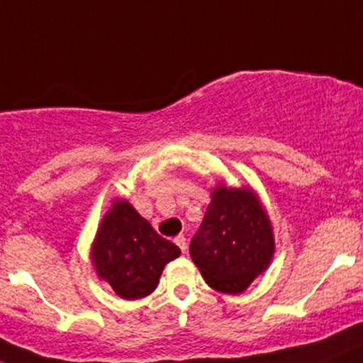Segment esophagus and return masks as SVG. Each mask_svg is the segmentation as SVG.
I'll use <instances>...</instances> for the list:
<instances>
[{"mask_svg": "<svg viewBox=\"0 0 363 363\" xmlns=\"http://www.w3.org/2000/svg\"><path fill=\"white\" fill-rule=\"evenodd\" d=\"M174 244L179 247V250H182V253H185V251H187V239H185L184 235L176 237Z\"/></svg>", "mask_w": 363, "mask_h": 363, "instance_id": "esophagus-1", "label": "esophagus"}]
</instances>
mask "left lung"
<instances>
[{
  "label": "left lung",
  "instance_id": "1",
  "mask_svg": "<svg viewBox=\"0 0 363 363\" xmlns=\"http://www.w3.org/2000/svg\"><path fill=\"white\" fill-rule=\"evenodd\" d=\"M189 251L210 287L224 294L246 291L274 255L271 220L253 189L217 185Z\"/></svg>",
  "mask_w": 363,
  "mask_h": 363
}]
</instances>
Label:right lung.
<instances>
[{"mask_svg":"<svg viewBox=\"0 0 363 363\" xmlns=\"http://www.w3.org/2000/svg\"><path fill=\"white\" fill-rule=\"evenodd\" d=\"M179 253L126 199H116L99 224L91 258L119 298L140 299L157 289L165 264Z\"/></svg>","mask_w":363,"mask_h":363,"instance_id":"obj_1","label":"right lung"}]
</instances>
